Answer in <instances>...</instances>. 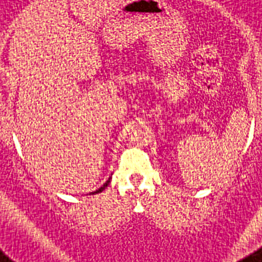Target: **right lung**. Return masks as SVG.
I'll return each instance as SVG.
<instances>
[{
    "label": "right lung",
    "instance_id": "right-lung-1",
    "mask_svg": "<svg viewBox=\"0 0 262 262\" xmlns=\"http://www.w3.org/2000/svg\"><path fill=\"white\" fill-rule=\"evenodd\" d=\"M108 183H110V179H108V181H107L106 183H104V185H103L102 187H99L98 190H95V191H92V193H91V194H96V193H100V191H103L104 190V187L107 186V185H108Z\"/></svg>",
    "mask_w": 262,
    "mask_h": 262
}]
</instances>
